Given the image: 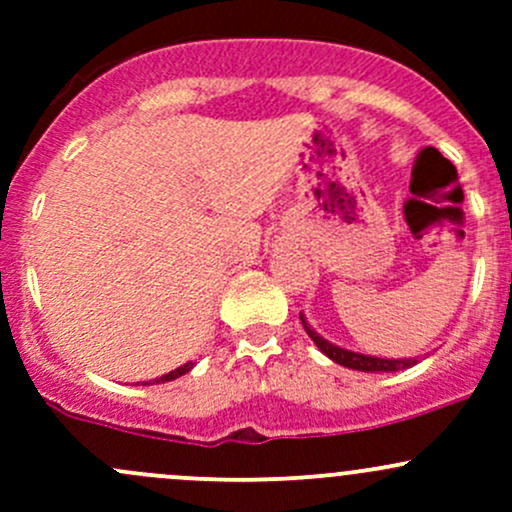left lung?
<instances>
[{"label": "left lung", "instance_id": "8db88e82", "mask_svg": "<svg viewBox=\"0 0 512 512\" xmlns=\"http://www.w3.org/2000/svg\"><path fill=\"white\" fill-rule=\"evenodd\" d=\"M302 319V327L307 329V334L312 337V342L322 349V354H327L329 359L337 361V364L347 366V369H359V371H401V369H409V366L416 364V359H379V356H364V354H356L349 352V349H339L334 344L324 342L317 332L307 324V319L299 314Z\"/></svg>", "mask_w": 512, "mask_h": 512}]
</instances>
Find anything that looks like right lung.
<instances>
[{
    "label": "right lung",
    "mask_w": 512,
    "mask_h": 512,
    "mask_svg": "<svg viewBox=\"0 0 512 512\" xmlns=\"http://www.w3.org/2000/svg\"><path fill=\"white\" fill-rule=\"evenodd\" d=\"M190 369H193V361H188V364L178 366V369H175V371H170V374L160 376V379H156V384H160V381H173V379H178V376L188 374V371H190Z\"/></svg>",
    "instance_id": "right-lung-1"
}]
</instances>
